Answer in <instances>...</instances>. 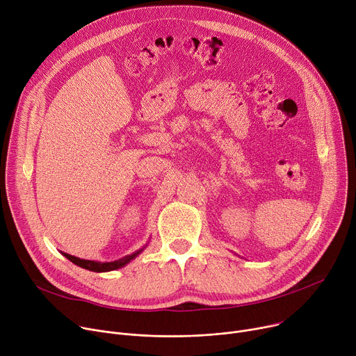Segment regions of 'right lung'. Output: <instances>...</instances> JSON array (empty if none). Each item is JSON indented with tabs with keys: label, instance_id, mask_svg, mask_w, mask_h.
I'll list each match as a JSON object with an SVG mask.
<instances>
[{
	"label": "right lung",
	"instance_id": "obj_1",
	"mask_svg": "<svg viewBox=\"0 0 356 356\" xmlns=\"http://www.w3.org/2000/svg\"><path fill=\"white\" fill-rule=\"evenodd\" d=\"M140 252L141 251H136V252H134V254H131L128 257H124L120 261H114V262H95V261H88V259H79V258L68 255L65 252H63V255L65 258H68L72 264H75V265H78L81 268H86L88 270H94V272H106V270H114V269L122 268L124 265H127L131 259H134Z\"/></svg>",
	"mask_w": 356,
	"mask_h": 356
}]
</instances>
